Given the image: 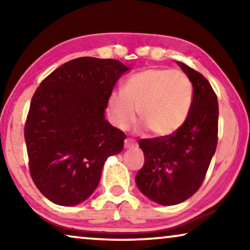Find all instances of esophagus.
Masks as SVG:
<instances>
[{
  "label": "esophagus",
  "instance_id": "esophagus-1",
  "mask_svg": "<svg viewBox=\"0 0 250 250\" xmlns=\"http://www.w3.org/2000/svg\"><path fill=\"white\" fill-rule=\"evenodd\" d=\"M136 146V143L134 141H132L131 139H126L125 140V148L126 149H131V148H134Z\"/></svg>",
  "mask_w": 250,
  "mask_h": 250
}]
</instances>
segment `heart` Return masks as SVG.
Returning <instances> with one entry per match:
<instances>
[{
    "instance_id": "1",
    "label": "heart",
    "mask_w": 250,
    "mask_h": 250,
    "mask_svg": "<svg viewBox=\"0 0 250 250\" xmlns=\"http://www.w3.org/2000/svg\"><path fill=\"white\" fill-rule=\"evenodd\" d=\"M193 87L190 78L181 70L149 68L132 75L126 81L124 91L111 92L108 111L112 124L127 129L140 121L157 136L175 133L187 121Z\"/></svg>"
}]
</instances>
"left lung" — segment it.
Masks as SVG:
<instances>
[{"mask_svg": "<svg viewBox=\"0 0 250 250\" xmlns=\"http://www.w3.org/2000/svg\"><path fill=\"white\" fill-rule=\"evenodd\" d=\"M176 63L193 86L189 115L173 134L140 140L145 165L135 176L140 191L165 206L183 203L197 192L217 146L216 94L200 73L183 62Z\"/></svg>", "mask_w": 250, "mask_h": 250, "instance_id": "left-lung-1", "label": "left lung"}]
</instances>
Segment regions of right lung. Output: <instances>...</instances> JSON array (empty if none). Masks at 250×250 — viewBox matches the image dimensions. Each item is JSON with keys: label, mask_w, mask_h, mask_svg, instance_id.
Listing matches in <instances>:
<instances>
[{"label": "right lung", "mask_w": 250, "mask_h": 250, "mask_svg": "<svg viewBox=\"0 0 250 250\" xmlns=\"http://www.w3.org/2000/svg\"><path fill=\"white\" fill-rule=\"evenodd\" d=\"M121 61L77 58L52 71L33 95L25 124L30 176L47 199L75 206L97 189L108 157L126 135L104 118L125 71Z\"/></svg>", "instance_id": "right-lung-1"}]
</instances>
